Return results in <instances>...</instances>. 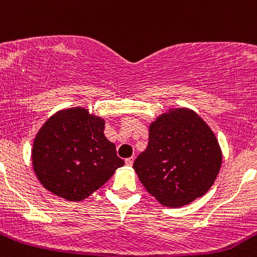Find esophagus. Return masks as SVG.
<instances>
[{"label": "esophagus", "instance_id": "1", "mask_svg": "<svg viewBox=\"0 0 257 257\" xmlns=\"http://www.w3.org/2000/svg\"><path fill=\"white\" fill-rule=\"evenodd\" d=\"M133 161H134V158H133V157H129V158H126V160H125V164H126V166H132V165H133Z\"/></svg>", "mask_w": 257, "mask_h": 257}]
</instances>
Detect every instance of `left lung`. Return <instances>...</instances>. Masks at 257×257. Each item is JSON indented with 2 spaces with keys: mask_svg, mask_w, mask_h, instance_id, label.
Segmentation results:
<instances>
[{
  "mask_svg": "<svg viewBox=\"0 0 257 257\" xmlns=\"http://www.w3.org/2000/svg\"><path fill=\"white\" fill-rule=\"evenodd\" d=\"M222 166L210 126L189 107H171L148 126V146L133 169L158 203L180 208L204 195Z\"/></svg>",
  "mask_w": 257,
  "mask_h": 257,
  "instance_id": "1",
  "label": "left lung"
}]
</instances>
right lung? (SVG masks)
<instances>
[{"label": "right lung", "instance_id": "add662e5", "mask_svg": "<svg viewBox=\"0 0 257 257\" xmlns=\"http://www.w3.org/2000/svg\"><path fill=\"white\" fill-rule=\"evenodd\" d=\"M104 129V117L83 106L53 114L31 148L33 170L43 188L68 201L85 200L124 166Z\"/></svg>", "mask_w": 257, "mask_h": 257}]
</instances>
